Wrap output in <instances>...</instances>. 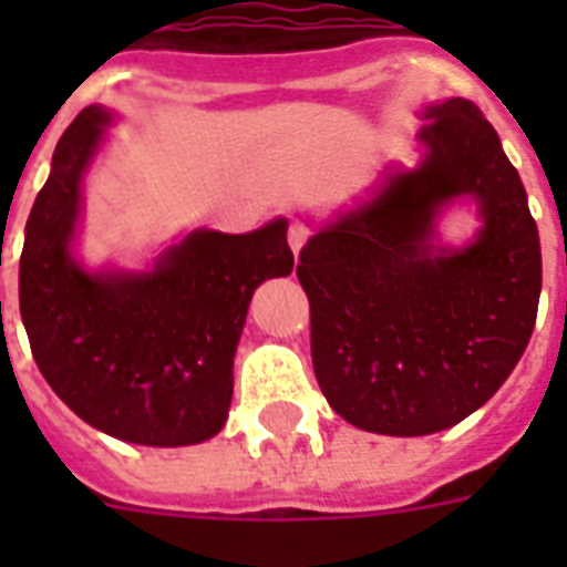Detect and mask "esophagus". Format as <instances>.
<instances>
[{"label": "esophagus", "mask_w": 567, "mask_h": 567, "mask_svg": "<svg viewBox=\"0 0 567 567\" xmlns=\"http://www.w3.org/2000/svg\"><path fill=\"white\" fill-rule=\"evenodd\" d=\"M309 235H311V226L306 220H293L291 226H288V244H291L293 256H300V249L306 247Z\"/></svg>", "instance_id": "obj_1"}]
</instances>
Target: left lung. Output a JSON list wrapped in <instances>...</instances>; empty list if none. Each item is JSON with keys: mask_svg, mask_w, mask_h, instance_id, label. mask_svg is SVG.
<instances>
[{"mask_svg": "<svg viewBox=\"0 0 567 567\" xmlns=\"http://www.w3.org/2000/svg\"><path fill=\"white\" fill-rule=\"evenodd\" d=\"M426 155L300 249L315 377L344 421L430 435L488 403L524 355L542 293L527 190L471 100L430 105ZM471 193L486 226L465 250L431 244L441 204Z\"/></svg>", "mask_w": 567, "mask_h": 567, "instance_id": "left-lung-1", "label": "left lung"}]
</instances>
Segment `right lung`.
I'll use <instances>...</instances> for the list:
<instances>
[{"label":"right lung","mask_w":567,"mask_h":567,"mask_svg":"<svg viewBox=\"0 0 567 567\" xmlns=\"http://www.w3.org/2000/svg\"><path fill=\"white\" fill-rule=\"evenodd\" d=\"M111 114L84 109L52 155L25 223L20 315L31 355L82 421L146 447L199 444L220 432L249 300L288 276V223L249 235L194 231L153 274H87L70 256L82 176Z\"/></svg>","instance_id":"1"}]
</instances>
